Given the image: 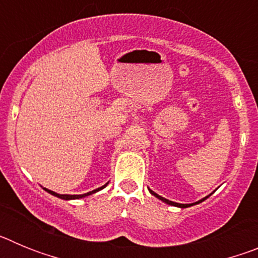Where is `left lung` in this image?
Here are the masks:
<instances>
[{"instance_id": "8db88e82", "label": "left lung", "mask_w": 258, "mask_h": 258, "mask_svg": "<svg viewBox=\"0 0 258 258\" xmlns=\"http://www.w3.org/2000/svg\"><path fill=\"white\" fill-rule=\"evenodd\" d=\"M149 190H150V188H149ZM150 192H151L152 195H154L155 198H157V199H159V200H161V202L166 203V204H169V206H173V207H178V208H188V207L197 206V204H199V203L204 202V200H206L207 198H208V197H211V195H212V194H209L208 197L203 198V199L198 200V202H195V203H191V204H181V203H175V202H172V200H168V199H165V198L160 197V195H157V194H156V192H154V191H152V190H150Z\"/></svg>"}]
</instances>
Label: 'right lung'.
Returning a JSON list of instances; mask_svg holds the SVG:
<instances>
[{"instance_id": "obj_1", "label": "right lung", "mask_w": 258, "mask_h": 258, "mask_svg": "<svg viewBox=\"0 0 258 258\" xmlns=\"http://www.w3.org/2000/svg\"><path fill=\"white\" fill-rule=\"evenodd\" d=\"M107 184H108V182H107L106 184H103L102 187H98V188H95V190L89 191V192H86V194H81V195H67V194H56V192H54V191H51V190H47V188H44V190L47 191V192H49V194H51V195H54V197L59 198V199H63V200H75V199H83V198L89 197V195H93V194L98 192V191H101L102 188L106 187Z\"/></svg>"}]
</instances>
